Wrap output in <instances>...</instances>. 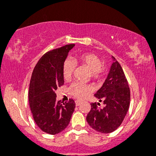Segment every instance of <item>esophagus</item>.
Segmentation results:
<instances>
[{"label":"esophagus","instance_id":"1","mask_svg":"<svg viewBox=\"0 0 156 156\" xmlns=\"http://www.w3.org/2000/svg\"><path fill=\"white\" fill-rule=\"evenodd\" d=\"M82 103V101L80 100H76L75 101V104H76V106L80 105V104Z\"/></svg>","mask_w":156,"mask_h":156}]
</instances>
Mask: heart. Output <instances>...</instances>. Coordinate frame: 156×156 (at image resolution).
Returning a JSON list of instances; mask_svg holds the SVG:
<instances>
[{"label":"heart","mask_w":156,"mask_h":156,"mask_svg":"<svg viewBox=\"0 0 156 156\" xmlns=\"http://www.w3.org/2000/svg\"><path fill=\"white\" fill-rule=\"evenodd\" d=\"M76 62L85 66L90 71V76L93 80H98L105 74V68L102 65L101 60L98 56L92 53H82L76 55ZM75 69V63L72 60L67 58L63 63V76L65 80H70ZM71 95L78 98H85L92 91V87L80 82H75L69 87Z\"/></svg>","instance_id":"b5f03b06"}]
</instances>
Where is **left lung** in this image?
<instances>
[{
    "label": "left lung",
    "instance_id": "1",
    "mask_svg": "<svg viewBox=\"0 0 156 156\" xmlns=\"http://www.w3.org/2000/svg\"><path fill=\"white\" fill-rule=\"evenodd\" d=\"M114 62L102 87L94 96L103 101L91 103V109L87 115V122L92 129L100 133L113 132L121 125L130 105V89L123 70L120 63L112 57Z\"/></svg>",
    "mask_w": 156,
    "mask_h": 156
}]
</instances>
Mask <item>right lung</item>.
<instances>
[{
  "instance_id": "right-lung-1",
  "label": "right lung",
  "mask_w": 156,
  "mask_h": 156,
  "mask_svg": "<svg viewBox=\"0 0 156 156\" xmlns=\"http://www.w3.org/2000/svg\"><path fill=\"white\" fill-rule=\"evenodd\" d=\"M74 44L45 53L35 66L29 87L28 99L33 118L44 132L55 135L63 131L71 120L75 102L56 101L55 90L64 84L63 63Z\"/></svg>"
}]
</instances>
